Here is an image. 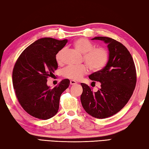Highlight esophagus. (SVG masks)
Returning a JSON list of instances; mask_svg holds the SVG:
<instances>
[{
  "label": "esophagus",
  "instance_id": "1",
  "mask_svg": "<svg viewBox=\"0 0 149 149\" xmlns=\"http://www.w3.org/2000/svg\"><path fill=\"white\" fill-rule=\"evenodd\" d=\"M70 84H71V85H75V84H77V82L75 81V80H71L70 81Z\"/></svg>",
  "mask_w": 149,
  "mask_h": 149
}]
</instances>
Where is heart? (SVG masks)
<instances>
[{"label": "heart", "instance_id": "heart-1", "mask_svg": "<svg viewBox=\"0 0 149 149\" xmlns=\"http://www.w3.org/2000/svg\"><path fill=\"white\" fill-rule=\"evenodd\" d=\"M74 49L83 54V59L92 71H99L105 66L109 59V53L105 48L98 47L93 48V44L86 38H79L73 42ZM64 49H61L56 56V61L61 63ZM88 67L86 65L78 66H69L63 71L65 77L72 80H80L87 73Z\"/></svg>", "mask_w": 149, "mask_h": 149}]
</instances>
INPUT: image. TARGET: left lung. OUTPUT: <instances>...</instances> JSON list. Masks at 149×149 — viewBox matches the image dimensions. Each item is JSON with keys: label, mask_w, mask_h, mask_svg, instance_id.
I'll return each instance as SVG.
<instances>
[{"label": "left lung", "mask_w": 149, "mask_h": 149, "mask_svg": "<svg viewBox=\"0 0 149 149\" xmlns=\"http://www.w3.org/2000/svg\"><path fill=\"white\" fill-rule=\"evenodd\" d=\"M92 40H102L107 44L109 59L102 69L89 76L93 83H101L100 89L93 92L90 86L81 83L80 101L90 115L106 118L120 111L132 97L136 84V70L132 55L123 44L105 36Z\"/></svg>", "instance_id": "left-lung-1"}]
</instances>
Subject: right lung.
I'll list each match as a JSON object with an SVG mask.
<instances>
[{
  "instance_id": "add662e5",
  "label": "right lung",
  "mask_w": 149,
  "mask_h": 149,
  "mask_svg": "<svg viewBox=\"0 0 149 149\" xmlns=\"http://www.w3.org/2000/svg\"><path fill=\"white\" fill-rule=\"evenodd\" d=\"M67 42L46 37L34 42L17 59L12 73V82L17 100L30 115L47 120L56 115L61 93L69 87L63 79L54 88L47 79L57 69L56 56Z\"/></svg>"
}]
</instances>
